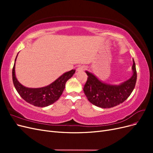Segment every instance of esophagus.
<instances>
[{
  "mask_svg": "<svg viewBox=\"0 0 153 153\" xmlns=\"http://www.w3.org/2000/svg\"><path fill=\"white\" fill-rule=\"evenodd\" d=\"M85 66H79L77 69H76V71H78V72H81V71H84L85 69Z\"/></svg>",
  "mask_w": 153,
  "mask_h": 153,
  "instance_id": "1",
  "label": "esophagus"
}]
</instances>
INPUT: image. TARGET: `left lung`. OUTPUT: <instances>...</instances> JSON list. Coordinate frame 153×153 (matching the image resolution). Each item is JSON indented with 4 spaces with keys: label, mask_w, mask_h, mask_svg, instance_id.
<instances>
[{
    "label": "left lung",
    "mask_w": 153,
    "mask_h": 153,
    "mask_svg": "<svg viewBox=\"0 0 153 153\" xmlns=\"http://www.w3.org/2000/svg\"><path fill=\"white\" fill-rule=\"evenodd\" d=\"M133 75L120 84H110L98 79L94 74L85 71L88 76L84 92L90 102L98 107L109 108L117 106L130 96L137 82L135 63L133 59Z\"/></svg>",
    "instance_id": "8db88e82"
}]
</instances>
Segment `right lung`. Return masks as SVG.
Returning a JSON list of instances; mask_svg holds the SVG:
<instances>
[{
  "mask_svg": "<svg viewBox=\"0 0 153 153\" xmlns=\"http://www.w3.org/2000/svg\"><path fill=\"white\" fill-rule=\"evenodd\" d=\"M17 56L15 59L12 71L14 86L18 93L23 99L27 103L36 106L45 107L57 101L62 94L66 82L75 73V69H72L71 71L64 73L57 79L47 86L40 88L27 87L21 84L16 76L15 62Z\"/></svg>",
  "mask_w": 153,
  "mask_h": 153,
  "instance_id": "add662e5",
  "label": "right lung"
}]
</instances>
